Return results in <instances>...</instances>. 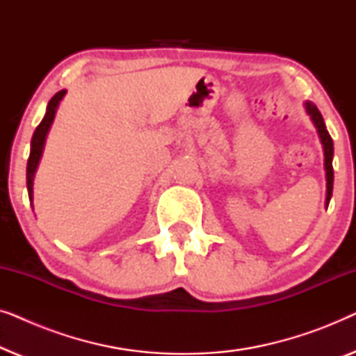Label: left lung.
<instances>
[{
  "label": "left lung",
  "instance_id": "left-lung-1",
  "mask_svg": "<svg viewBox=\"0 0 356 356\" xmlns=\"http://www.w3.org/2000/svg\"><path fill=\"white\" fill-rule=\"evenodd\" d=\"M306 111L313 120V123L318 129V134L321 138V143H323L324 149V168H325V181H327V194H325V207L329 206L330 197H332V188H334V168H332V159H334V143L332 138H330L329 131L325 129V123L323 115L318 110L313 102H306L305 104Z\"/></svg>",
  "mask_w": 356,
  "mask_h": 356
}]
</instances>
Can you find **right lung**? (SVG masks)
<instances>
[{
	"mask_svg": "<svg viewBox=\"0 0 356 356\" xmlns=\"http://www.w3.org/2000/svg\"><path fill=\"white\" fill-rule=\"evenodd\" d=\"M65 95H66V90H60L58 94L51 97V100L48 102V105H47V113H45V116H43L42 123L37 126L35 133H33V136H32L31 155H29V162H27V191H29V199H31V201L33 196V175H35L38 162H40L43 145H45L47 134H48V131H50L53 120H55L56 108Z\"/></svg>",
	"mask_w": 356,
	"mask_h": 356,
	"instance_id": "add662e5",
	"label": "right lung"
}]
</instances>
